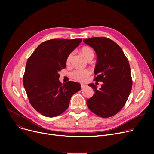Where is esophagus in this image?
<instances>
[{
	"label": "esophagus",
	"instance_id": "obj_1",
	"mask_svg": "<svg viewBox=\"0 0 154 154\" xmlns=\"http://www.w3.org/2000/svg\"><path fill=\"white\" fill-rule=\"evenodd\" d=\"M86 87V85L85 84H81V88H84Z\"/></svg>",
	"mask_w": 154,
	"mask_h": 154
}]
</instances>
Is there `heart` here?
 Returning <instances> with one entry per match:
<instances>
[{
    "mask_svg": "<svg viewBox=\"0 0 154 154\" xmlns=\"http://www.w3.org/2000/svg\"><path fill=\"white\" fill-rule=\"evenodd\" d=\"M81 53L83 55L84 57L87 59L91 57L94 56V52L92 48L90 47H84L81 48ZM73 53H70L67 56V59H66V63L67 64H69L70 62V60L72 59ZM91 70L88 69H84V70H77L74 72H72V77L75 79L77 81L79 82H84L87 79L88 77L91 74Z\"/></svg>",
    "mask_w": 154,
    "mask_h": 154,
    "instance_id": "obj_1",
    "label": "heart"
}]
</instances>
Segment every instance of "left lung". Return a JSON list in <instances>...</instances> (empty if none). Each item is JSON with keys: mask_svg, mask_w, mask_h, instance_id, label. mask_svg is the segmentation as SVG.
I'll use <instances>...</instances> for the list:
<instances>
[{"mask_svg": "<svg viewBox=\"0 0 154 154\" xmlns=\"http://www.w3.org/2000/svg\"><path fill=\"white\" fill-rule=\"evenodd\" d=\"M84 42L97 54L95 80L102 82L99 88L88 84L95 93L87 100V107L100 117H112L124 107L131 92L130 65L122 48L108 38L92 37L84 39Z\"/></svg>", "mask_w": 154, "mask_h": 154, "instance_id": "8db88e82", "label": "left lung"}]
</instances>
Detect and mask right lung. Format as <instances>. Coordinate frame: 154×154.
<instances>
[{
    "instance_id": "add662e5",
    "label": "right lung",
    "mask_w": 154,
    "mask_h": 154,
    "mask_svg": "<svg viewBox=\"0 0 154 154\" xmlns=\"http://www.w3.org/2000/svg\"><path fill=\"white\" fill-rule=\"evenodd\" d=\"M81 38H57L40 44L28 59L23 84L32 106L42 115L53 117L69 107L72 96L80 84L59 81V72L66 67L67 56L81 42Z\"/></svg>"
}]
</instances>
